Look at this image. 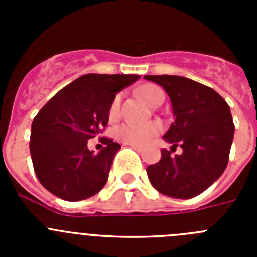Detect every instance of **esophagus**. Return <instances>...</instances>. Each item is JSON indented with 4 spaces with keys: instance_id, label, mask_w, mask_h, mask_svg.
I'll use <instances>...</instances> for the list:
<instances>
[{
    "instance_id": "esophagus-1",
    "label": "esophagus",
    "mask_w": 257,
    "mask_h": 257,
    "mask_svg": "<svg viewBox=\"0 0 257 257\" xmlns=\"http://www.w3.org/2000/svg\"><path fill=\"white\" fill-rule=\"evenodd\" d=\"M128 145H130L133 149H135L136 152H142V148H140V147H138V145H131V144H128Z\"/></svg>"
}]
</instances>
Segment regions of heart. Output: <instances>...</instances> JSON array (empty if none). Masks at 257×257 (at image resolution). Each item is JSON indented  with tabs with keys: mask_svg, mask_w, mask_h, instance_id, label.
Wrapping results in <instances>:
<instances>
[{
	"mask_svg": "<svg viewBox=\"0 0 257 257\" xmlns=\"http://www.w3.org/2000/svg\"><path fill=\"white\" fill-rule=\"evenodd\" d=\"M139 95L144 99L149 105L158 106L165 100V92L160 86L153 85V83H147L139 88ZM119 105H121V96H117L113 99L110 108H109V118L114 119L119 113ZM162 131V126L158 122H149V123H133V122H126L121 126L117 127L115 136L118 140L126 143V144L143 145L148 144L153 138H156L158 134Z\"/></svg>",
	"mask_w": 257,
	"mask_h": 257,
	"instance_id": "1",
	"label": "heart"
}]
</instances>
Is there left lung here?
Masks as SVG:
<instances>
[{"label":"left lung","mask_w":257,"mask_h":257,"mask_svg":"<svg viewBox=\"0 0 257 257\" xmlns=\"http://www.w3.org/2000/svg\"><path fill=\"white\" fill-rule=\"evenodd\" d=\"M165 88L175 121L163 139L180 145L181 155L162 149L147 167L151 184L165 196L189 199L210 188L226 169L234 123L226 101L208 86L180 76H144Z\"/></svg>","instance_id":"8db88e82"}]
</instances>
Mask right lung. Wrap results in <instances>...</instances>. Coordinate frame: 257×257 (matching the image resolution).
<instances>
[{
    "mask_svg": "<svg viewBox=\"0 0 257 257\" xmlns=\"http://www.w3.org/2000/svg\"><path fill=\"white\" fill-rule=\"evenodd\" d=\"M140 78L138 74H85L50 99L32 123V162L37 179L64 201L90 198L108 180L121 145L108 138L99 153L87 140L100 135L109 121L115 94Z\"/></svg>",
    "mask_w": 257,
    "mask_h": 257,
    "instance_id": "add662e5",
    "label": "right lung"
}]
</instances>
